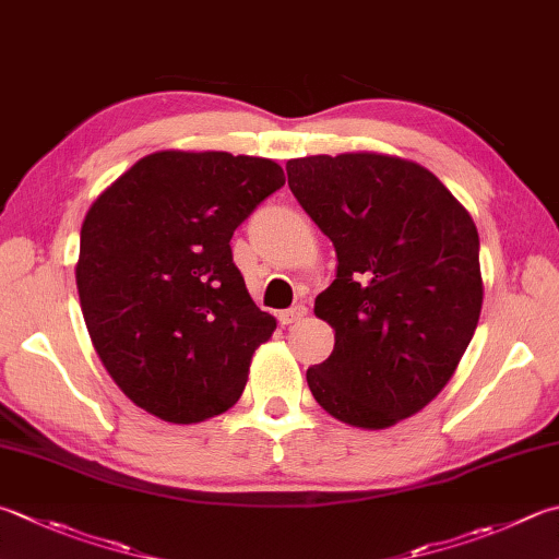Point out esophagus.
<instances>
[{"mask_svg":"<svg viewBox=\"0 0 559 559\" xmlns=\"http://www.w3.org/2000/svg\"><path fill=\"white\" fill-rule=\"evenodd\" d=\"M307 313H309V309L301 307V304H299V307H292V309H287V311H282V313H280V323H282V325L299 323Z\"/></svg>","mask_w":559,"mask_h":559,"instance_id":"esophagus-1","label":"esophagus"}]
</instances>
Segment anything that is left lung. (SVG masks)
I'll return each mask as SVG.
<instances>
[{
    "label": "left lung",
    "mask_w": 559,
    "mask_h": 559,
    "mask_svg": "<svg viewBox=\"0 0 559 559\" xmlns=\"http://www.w3.org/2000/svg\"><path fill=\"white\" fill-rule=\"evenodd\" d=\"M287 177L338 255L313 304L335 345L307 370L311 394L347 426H394L443 392L475 335L484 299L475 221L404 157H297Z\"/></svg>",
    "instance_id": "obj_1"
}]
</instances>
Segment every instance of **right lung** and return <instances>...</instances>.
Returning a JSON list of instances; mask_svg holds the SVG:
<instances>
[{"label": "right lung", "mask_w": 559, "mask_h": 559, "mask_svg": "<svg viewBox=\"0 0 559 559\" xmlns=\"http://www.w3.org/2000/svg\"><path fill=\"white\" fill-rule=\"evenodd\" d=\"M282 185L267 157L160 151L94 199L80 230V307L135 406L187 426L243 394L277 321L250 299L230 236Z\"/></svg>", "instance_id": "right-lung-1"}]
</instances>
